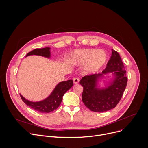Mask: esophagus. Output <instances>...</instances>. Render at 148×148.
Returning a JSON list of instances; mask_svg holds the SVG:
<instances>
[{
	"label": "esophagus",
	"instance_id": "obj_1",
	"mask_svg": "<svg viewBox=\"0 0 148 148\" xmlns=\"http://www.w3.org/2000/svg\"><path fill=\"white\" fill-rule=\"evenodd\" d=\"M73 80V82H74V84H78V83L79 82V78H77V77L74 78Z\"/></svg>",
	"mask_w": 148,
	"mask_h": 148
}]
</instances>
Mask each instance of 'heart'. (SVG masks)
<instances>
[{
    "instance_id": "obj_1",
    "label": "heart",
    "mask_w": 148,
    "mask_h": 148,
    "mask_svg": "<svg viewBox=\"0 0 148 148\" xmlns=\"http://www.w3.org/2000/svg\"><path fill=\"white\" fill-rule=\"evenodd\" d=\"M108 55L103 50L78 49L71 53L70 61L74 65H84L83 73L92 75L98 73L107 62Z\"/></svg>"
}]
</instances>
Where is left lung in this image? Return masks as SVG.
Listing matches in <instances>:
<instances>
[{
	"instance_id": "8db88e82",
	"label": "left lung",
	"mask_w": 148,
	"mask_h": 148,
	"mask_svg": "<svg viewBox=\"0 0 148 148\" xmlns=\"http://www.w3.org/2000/svg\"><path fill=\"white\" fill-rule=\"evenodd\" d=\"M112 72L113 79L105 88L97 87L104 75ZM126 70L118 53L112 49V55L102 73L83 77L79 81L83 87L82 101L91 111L102 112L116 107L121 100L127 84Z\"/></svg>"
}]
</instances>
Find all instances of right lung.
Here are the masks:
<instances>
[{"label":"right lung","instance_id":"right-lung-1","mask_svg":"<svg viewBox=\"0 0 148 148\" xmlns=\"http://www.w3.org/2000/svg\"><path fill=\"white\" fill-rule=\"evenodd\" d=\"M30 55L41 56L45 57L50 58L51 56L50 48L45 47L42 49H36L28 53L27 56ZM73 86V81L71 79L64 81L59 82L51 94L46 99L38 101L32 102L26 99L20 94L23 101L30 108L41 113H49L56 110L62 101L64 94L70 90Z\"/></svg>","mask_w":148,"mask_h":148}]
</instances>
